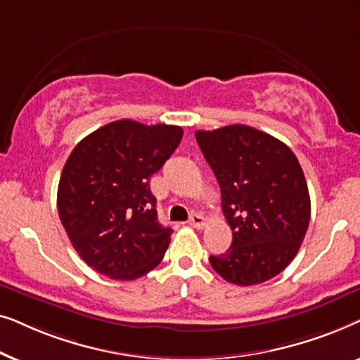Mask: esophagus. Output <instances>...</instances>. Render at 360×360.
<instances>
[{"label":"esophagus","instance_id":"34e87169","mask_svg":"<svg viewBox=\"0 0 360 360\" xmlns=\"http://www.w3.org/2000/svg\"><path fill=\"white\" fill-rule=\"evenodd\" d=\"M188 224H190V226H193L195 229H201V228H205L206 221H205V218H203V216H201V214H198V213H193V214L190 216Z\"/></svg>","mask_w":360,"mask_h":360}]
</instances>
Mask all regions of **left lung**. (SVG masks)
Segmentation results:
<instances>
[{
  "label": "left lung",
  "mask_w": 360,
  "mask_h": 360,
  "mask_svg": "<svg viewBox=\"0 0 360 360\" xmlns=\"http://www.w3.org/2000/svg\"><path fill=\"white\" fill-rule=\"evenodd\" d=\"M195 136L233 229V244L210 255L211 267L240 287L267 282L295 259L309 224L311 203L300 162L282 141L250 126Z\"/></svg>",
  "instance_id": "8db88e82"
}]
</instances>
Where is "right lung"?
<instances>
[{
    "label": "right lung",
    "mask_w": 360,
    "mask_h": 360,
    "mask_svg": "<svg viewBox=\"0 0 360 360\" xmlns=\"http://www.w3.org/2000/svg\"><path fill=\"white\" fill-rule=\"evenodd\" d=\"M181 136L179 126L120 120L72 150L58 181V216L73 249L96 272L136 280L164 259L174 231L157 219L149 181Z\"/></svg>",
    "instance_id": "right-lung-1"
}]
</instances>
